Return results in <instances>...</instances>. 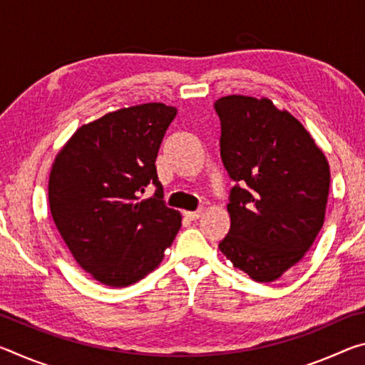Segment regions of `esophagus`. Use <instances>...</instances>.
<instances>
[{"mask_svg": "<svg viewBox=\"0 0 365 365\" xmlns=\"http://www.w3.org/2000/svg\"><path fill=\"white\" fill-rule=\"evenodd\" d=\"M201 214H202V209H200V211H185L183 212L185 217L190 219V220H197L201 217Z\"/></svg>", "mask_w": 365, "mask_h": 365, "instance_id": "obj_1", "label": "esophagus"}]
</instances>
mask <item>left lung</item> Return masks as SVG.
<instances>
[{"label": "left lung", "mask_w": 365, "mask_h": 365, "mask_svg": "<svg viewBox=\"0 0 365 365\" xmlns=\"http://www.w3.org/2000/svg\"><path fill=\"white\" fill-rule=\"evenodd\" d=\"M220 156L238 185L219 250L255 282H274L298 264L324 225L330 165L302 123L269 98L215 101Z\"/></svg>", "instance_id": "obj_1"}]
</instances>
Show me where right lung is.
Returning a JSON list of instances; mask_svg holds the SVG:
<instances>
[{
  "mask_svg": "<svg viewBox=\"0 0 365 365\" xmlns=\"http://www.w3.org/2000/svg\"><path fill=\"white\" fill-rule=\"evenodd\" d=\"M177 109L122 108L85 123L54 158L48 200L54 224L83 270L122 288L146 277L174 242L182 215L163 201L156 158ZM153 182V198L140 193Z\"/></svg>",
  "mask_w": 365,
  "mask_h": 365,
  "instance_id": "add662e5",
  "label": "right lung"
}]
</instances>
